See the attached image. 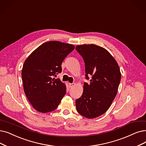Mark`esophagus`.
<instances>
[{
  "instance_id": "34e87169",
  "label": "esophagus",
  "mask_w": 146,
  "mask_h": 146,
  "mask_svg": "<svg viewBox=\"0 0 146 146\" xmlns=\"http://www.w3.org/2000/svg\"><path fill=\"white\" fill-rule=\"evenodd\" d=\"M74 85H75V83H69V87L70 88H71V87H72Z\"/></svg>"
}]
</instances>
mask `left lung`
<instances>
[{"mask_svg":"<svg viewBox=\"0 0 146 146\" xmlns=\"http://www.w3.org/2000/svg\"><path fill=\"white\" fill-rule=\"evenodd\" d=\"M75 49L84 59L86 78L92 76L89 84L84 83L82 95L75 101L77 110L87 119H94L107 111L117 95L120 68L113 56L102 46L83 44Z\"/></svg>","mask_w":146,"mask_h":146,"instance_id":"1","label":"left lung"}]
</instances>
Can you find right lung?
<instances>
[{
	"mask_svg": "<svg viewBox=\"0 0 146 146\" xmlns=\"http://www.w3.org/2000/svg\"><path fill=\"white\" fill-rule=\"evenodd\" d=\"M74 48L72 44L48 41L39 46L25 61L21 71L23 89L38 112L54 110L66 94L65 84L52 76L62 72L63 60Z\"/></svg>",
	"mask_w": 146,
	"mask_h": 146,
	"instance_id": "1",
	"label": "right lung"
}]
</instances>
